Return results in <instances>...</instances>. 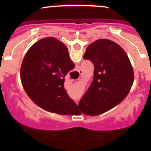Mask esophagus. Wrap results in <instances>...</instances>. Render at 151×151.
<instances>
[{
  "instance_id": "obj_1",
  "label": "esophagus",
  "mask_w": 151,
  "mask_h": 151,
  "mask_svg": "<svg viewBox=\"0 0 151 151\" xmlns=\"http://www.w3.org/2000/svg\"><path fill=\"white\" fill-rule=\"evenodd\" d=\"M79 72H80V77H82V76H83V75H82V74H83V73H82V71H81V70H79ZM76 104H78V102H77V101H76Z\"/></svg>"
}]
</instances>
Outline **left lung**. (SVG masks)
Wrapping results in <instances>:
<instances>
[{"mask_svg": "<svg viewBox=\"0 0 151 151\" xmlns=\"http://www.w3.org/2000/svg\"><path fill=\"white\" fill-rule=\"evenodd\" d=\"M84 59L93 63L94 76L78 108L86 115H101L127 96L134 80L133 68L122 47L109 39H98L91 44Z\"/></svg>", "mask_w": 151, "mask_h": 151, "instance_id": "left-lung-1", "label": "left lung"}]
</instances>
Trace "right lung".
I'll list each match as a JSON object with an SVG mask.
<instances>
[{
    "label": "right lung",
    "instance_id": "right-lung-1",
    "mask_svg": "<svg viewBox=\"0 0 151 151\" xmlns=\"http://www.w3.org/2000/svg\"><path fill=\"white\" fill-rule=\"evenodd\" d=\"M75 64L64 44L47 37L28 50L20 68L21 83L29 98L39 107L63 115L77 114V106L64 88V77Z\"/></svg>",
    "mask_w": 151,
    "mask_h": 151
}]
</instances>
